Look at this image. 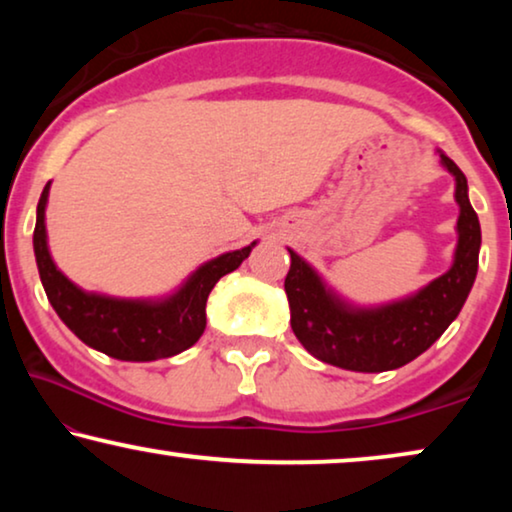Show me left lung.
<instances>
[{
  "label": "left lung",
  "instance_id": "1",
  "mask_svg": "<svg viewBox=\"0 0 512 512\" xmlns=\"http://www.w3.org/2000/svg\"><path fill=\"white\" fill-rule=\"evenodd\" d=\"M443 165L457 179L459 244L452 268L412 298L356 310L326 289L321 277L289 249L291 268L284 279L291 307V328L319 361L356 373L401 368L426 352L457 319L478 275L480 221L468 202L464 172L445 153Z\"/></svg>",
  "mask_w": 512,
  "mask_h": 512
}]
</instances>
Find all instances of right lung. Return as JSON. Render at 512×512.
Returning <instances> with one entry per match:
<instances>
[{
  "instance_id": "1",
  "label": "right lung",
  "mask_w": 512,
  "mask_h": 512,
  "mask_svg": "<svg viewBox=\"0 0 512 512\" xmlns=\"http://www.w3.org/2000/svg\"><path fill=\"white\" fill-rule=\"evenodd\" d=\"M48 188L51 181L39 198L34 226V256L46 296L76 338L121 361L167 359L195 345L207 324L205 305L209 291L223 275L240 268L256 244L251 242L249 247L228 251L205 263L174 296L158 303L95 296L69 282L48 254L44 223Z\"/></svg>"
}]
</instances>
